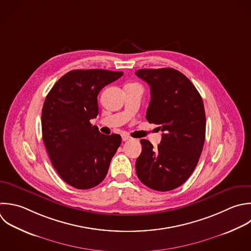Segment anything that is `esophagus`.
I'll return each mask as SVG.
<instances>
[{
    "label": "esophagus",
    "mask_w": 251,
    "mask_h": 251,
    "mask_svg": "<svg viewBox=\"0 0 251 251\" xmlns=\"http://www.w3.org/2000/svg\"><path fill=\"white\" fill-rule=\"evenodd\" d=\"M122 139H123V141H126V140H129V139H130V136H128V135H126V134H124V135L122 136Z\"/></svg>",
    "instance_id": "1"
}]
</instances>
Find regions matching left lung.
<instances>
[{
  "instance_id": "left-lung-1",
  "label": "left lung",
  "mask_w": 251,
  "mask_h": 251,
  "mask_svg": "<svg viewBox=\"0 0 251 251\" xmlns=\"http://www.w3.org/2000/svg\"><path fill=\"white\" fill-rule=\"evenodd\" d=\"M135 75L150 86L146 119L163 131L156 149L150 141L140 140L136 175L154 190H173L190 176L201 155L206 129L203 101L191 81L176 70L143 69Z\"/></svg>"
}]
</instances>
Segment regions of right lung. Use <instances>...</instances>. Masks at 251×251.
I'll list each match as a JSON object with an SVG mask.
<instances>
[{
    "label": "right lung",
    "instance_id": "obj_1",
    "mask_svg": "<svg viewBox=\"0 0 251 251\" xmlns=\"http://www.w3.org/2000/svg\"><path fill=\"white\" fill-rule=\"evenodd\" d=\"M124 73L75 70L63 75L48 93L42 110V137L50 160L70 185L88 189L105 178L122 143L120 134H102L90 120L98 115L101 89Z\"/></svg>",
    "mask_w": 251,
    "mask_h": 251
}]
</instances>
